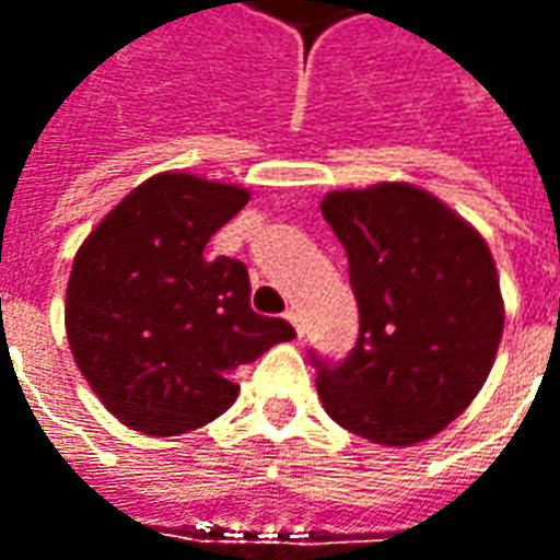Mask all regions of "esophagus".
Segmentation results:
<instances>
[{
	"label": "esophagus",
	"instance_id": "34e87169",
	"mask_svg": "<svg viewBox=\"0 0 560 560\" xmlns=\"http://www.w3.org/2000/svg\"><path fill=\"white\" fill-rule=\"evenodd\" d=\"M284 317H288V320H291V324H293V329H296V332L303 336V324H300V312H296V308H288V312H284Z\"/></svg>",
	"mask_w": 560,
	"mask_h": 560
}]
</instances>
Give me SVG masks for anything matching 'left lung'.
Masks as SVG:
<instances>
[{"label":"left lung","instance_id":"left-lung-1","mask_svg":"<svg viewBox=\"0 0 560 560\" xmlns=\"http://www.w3.org/2000/svg\"><path fill=\"white\" fill-rule=\"evenodd\" d=\"M320 212L348 255L360 339L317 365V396L341 429L384 446L453 422L492 372L504 300L492 252L468 221L408 183L329 191Z\"/></svg>","mask_w":560,"mask_h":560}]
</instances>
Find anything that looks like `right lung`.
Listing matches in <instances>:
<instances>
[{
    "mask_svg": "<svg viewBox=\"0 0 560 560\" xmlns=\"http://www.w3.org/2000/svg\"><path fill=\"white\" fill-rule=\"evenodd\" d=\"M245 203L240 185L159 173L78 248L68 345L104 408L135 432L167 438L215 420L240 393L233 372L296 336L252 312L243 260L203 255Z\"/></svg>",
    "mask_w": 560,
    "mask_h": 560,
    "instance_id": "obj_1",
    "label": "right lung"
}]
</instances>
